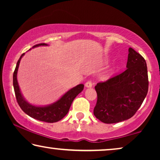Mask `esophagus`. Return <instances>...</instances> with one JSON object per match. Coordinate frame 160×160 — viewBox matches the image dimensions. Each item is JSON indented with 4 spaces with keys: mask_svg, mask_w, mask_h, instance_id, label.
<instances>
[{
    "mask_svg": "<svg viewBox=\"0 0 160 160\" xmlns=\"http://www.w3.org/2000/svg\"><path fill=\"white\" fill-rule=\"evenodd\" d=\"M85 87H87V88H90V87H92V82L91 81H87V82L85 83Z\"/></svg>",
    "mask_w": 160,
    "mask_h": 160,
    "instance_id": "1",
    "label": "esophagus"
}]
</instances>
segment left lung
<instances>
[{
	"mask_svg": "<svg viewBox=\"0 0 160 160\" xmlns=\"http://www.w3.org/2000/svg\"><path fill=\"white\" fill-rule=\"evenodd\" d=\"M127 68L122 73L98 83L95 117L106 124L124 121L134 116L147 95L148 78L145 59L129 48Z\"/></svg>",
	"mask_w": 160,
	"mask_h": 160,
	"instance_id": "8db88e82",
	"label": "left lung"
}]
</instances>
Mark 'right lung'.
<instances>
[{"instance_id":"right-lung-1","label":"right lung","mask_w":160,"mask_h":160,"mask_svg":"<svg viewBox=\"0 0 160 160\" xmlns=\"http://www.w3.org/2000/svg\"><path fill=\"white\" fill-rule=\"evenodd\" d=\"M46 43H38L32 47V48L39 47V46H47ZM25 54H22L19 58L17 63L16 68L13 74V85H14L15 96L19 106L26 114L30 117L36 119L39 121H42L48 123H53L60 121L68 112L72 102L75 98L84 89V84H81L73 87L69 91H68L60 100L47 106H36L28 103L22 95L20 89H19L18 82H17V71L19 65L21 58Z\"/></svg>"}]
</instances>
